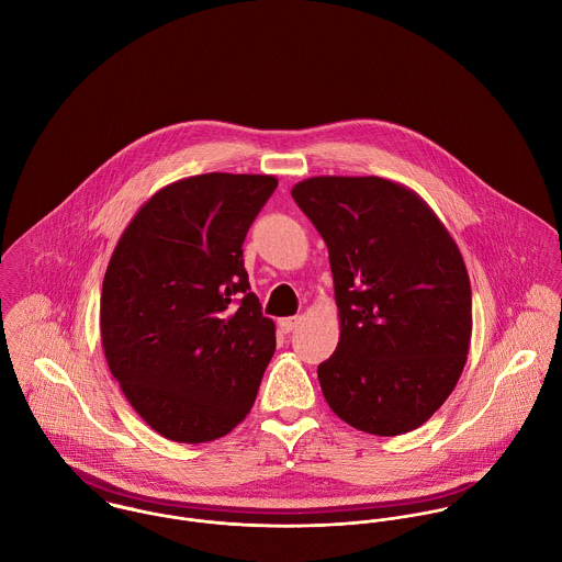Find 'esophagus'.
<instances>
[{
	"label": "esophagus",
	"instance_id": "esophagus-1",
	"mask_svg": "<svg viewBox=\"0 0 562 562\" xmlns=\"http://www.w3.org/2000/svg\"><path fill=\"white\" fill-rule=\"evenodd\" d=\"M279 328H281V333H290V330H294L299 324H301V318L299 316H292V318H279Z\"/></svg>",
	"mask_w": 562,
	"mask_h": 562
}]
</instances>
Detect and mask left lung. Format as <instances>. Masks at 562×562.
Returning <instances> with one entry per match:
<instances>
[{
	"label": "left lung",
	"instance_id": "obj_1",
	"mask_svg": "<svg viewBox=\"0 0 562 562\" xmlns=\"http://www.w3.org/2000/svg\"><path fill=\"white\" fill-rule=\"evenodd\" d=\"M292 196L333 272L339 341L318 366L324 401L370 435L419 428L470 352L472 288L457 241L417 192L383 177H310Z\"/></svg>",
	"mask_w": 562,
	"mask_h": 562
}]
</instances>
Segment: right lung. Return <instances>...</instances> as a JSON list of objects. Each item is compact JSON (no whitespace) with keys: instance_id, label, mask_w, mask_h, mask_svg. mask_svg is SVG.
<instances>
[{"instance_id":"add662e5","label":"right lung","mask_w":562,"mask_h":562,"mask_svg":"<svg viewBox=\"0 0 562 562\" xmlns=\"http://www.w3.org/2000/svg\"><path fill=\"white\" fill-rule=\"evenodd\" d=\"M277 183L232 172L172 181L114 246L101 290L105 361L134 411L170 441L232 432L274 355V322L248 292L241 244Z\"/></svg>"}]
</instances>
